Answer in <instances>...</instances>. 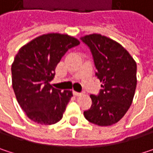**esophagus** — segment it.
I'll use <instances>...</instances> for the list:
<instances>
[{
  "instance_id": "34e87169",
  "label": "esophagus",
  "mask_w": 153,
  "mask_h": 153,
  "mask_svg": "<svg viewBox=\"0 0 153 153\" xmlns=\"http://www.w3.org/2000/svg\"><path fill=\"white\" fill-rule=\"evenodd\" d=\"M73 93H74V95L76 96V97H79V96H81V95H82V93H79V92H77V91H74Z\"/></svg>"
}]
</instances>
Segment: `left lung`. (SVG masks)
Instances as JSON below:
<instances>
[{
    "instance_id": "obj_1",
    "label": "left lung",
    "mask_w": 153,
    "mask_h": 153,
    "mask_svg": "<svg viewBox=\"0 0 153 153\" xmlns=\"http://www.w3.org/2000/svg\"><path fill=\"white\" fill-rule=\"evenodd\" d=\"M89 48L97 69L96 76L103 85L97 96L90 95L91 107L85 118L98 126L118 122L132 104L137 88V63L118 42L101 34L80 38Z\"/></svg>"
}]
</instances>
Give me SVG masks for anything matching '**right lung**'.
Wrapping results in <instances>:
<instances>
[{
	"label": "right lung",
	"mask_w": 153,
	"mask_h": 153,
	"mask_svg": "<svg viewBox=\"0 0 153 153\" xmlns=\"http://www.w3.org/2000/svg\"><path fill=\"white\" fill-rule=\"evenodd\" d=\"M79 44L67 34L48 33L33 39L16 55L12 87L19 105L33 121L52 125L62 119L73 92L56 89L50 81L62 56Z\"/></svg>",
	"instance_id": "right-lung-1"
}]
</instances>
